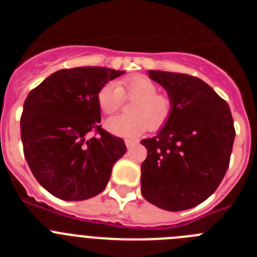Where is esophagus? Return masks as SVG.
<instances>
[{"instance_id": "34e87169", "label": "esophagus", "mask_w": 257, "mask_h": 257, "mask_svg": "<svg viewBox=\"0 0 257 257\" xmlns=\"http://www.w3.org/2000/svg\"><path fill=\"white\" fill-rule=\"evenodd\" d=\"M124 144H126L127 149H131V148H134L135 145L139 144V142H138V140H134V139H126L124 140Z\"/></svg>"}]
</instances>
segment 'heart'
I'll return each mask as SVG.
<instances>
[{"label": "heart", "instance_id": "heart-1", "mask_svg": "<svg viewBox=\"0 0 257 257\" xmlns=\"http://www.w3.org/2000/svg\"><path fill=\"white\" fill-rule=\"evenodd\" d=\"M122 95L134 99L128 108L130 115H115L105 122L110 134L121 138H138L145 131L162 128L172 113V101L167 95L158 94V87L142 74L126 77L118 85L105 83L97 91V105L104 114H112L121 106Z\"/></svg>", "mask_w": 257, "mask_h": 257}]
</instances>
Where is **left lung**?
Here are the masks:
<instances>
[{"instance_id": "1", "label": "left lung", "mask_w": 257, "mask_h": 257, "mask_svg": "<svg viewBox=\"0 0 257 257\" xmlns=\"http://www.w3.org/2000/svg\"><path fill=\"white\" fill-rule=\"evenodd\" d=\"M172 101L169 122L154 138L142 140V194L167 211L196 207L212 194L229 167L235 138L230 109L197 77L149 70Z\"/></svg>"}]
</instances>
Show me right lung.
<instances>
[{
  "label": "right lung",
  "mask_w": 257,
  "mask_h": 257,
  "mask_svg": "<svg viewBox=\"0 0 257 257\" xmlns=\"http://www.w3.org/2000/svg\"><path fill=\"white\" fill-rule=\"evenodd\" d=\"M123 70L60 69L27 96L20 118L24 156L38 183L56 198L83 201L105 189L124 153L121 138L99 126L97 91ZM95 131L97 138L87 139Z\"/></svg>",
  "instance_id": "right-lung-1"
}]
</instances>
